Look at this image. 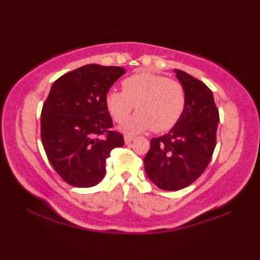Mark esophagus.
Masks as SVG:
<instances>
[{
	"label": "esophagus",
	"instance_id": "esophagus-1",
	"mask_svg": "<svg viewBox=\"0 0 260 260\" xmlns=\"http://www.w3.org/2000/svg\"><path fill=\"white\" fill-rule=\"evenodd\" d=\"M135 138L134 136H131V135H125V143L126 144H129L132 141H133Z\"/></svg>",
	"mask_w": 260,
	"mask_h": 260
}]
</instances>
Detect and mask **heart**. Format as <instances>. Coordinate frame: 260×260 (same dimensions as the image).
Masks as SVG:
<instances>
[{
  "label": "heart",
  "instance_id": "obj_1",
  "mask_svg": "<svg viewBox=\"0 0 260 260\" xmlns=\"http://www.w3.org/2000/svg\"><path fill=\"white\" fill-rule=\"evenodd\" d=\"M121 89L105 96V105L116 122H122L132 110H138L122 125L127 134H138L153 128L166 132L178 124L187 105L183 85L160 74L141 72L124 79Z\"/></svg>",
  "mask_w": 260,
  "mask_h": 260
}]
</instances>
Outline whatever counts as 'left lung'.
Masks as SVG:
<instances>
[{
  "instance_id": "8db88e82",
  "label": "left lung",
  "mask_w": 260,
  "mask_h": 260,
  "mask_svg": "<svg viewBox=\"0 0 260 260\" xmlns=\"http://www.w3.org/2000/svg\"><path fill=\"white\" fill-rule=\"evenodd\" d=\"M174 71L186 89V110L169 133L150 141L144 157L148 178L162 190H180L196 181L217 143L219 111L212 91L190 74Z\"/></svg>"
}]
</instances>
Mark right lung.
<instances>
[{
  "instance_id": "right-lung-1",
  "label": "right lung",
  "mask_w": 260,
  "mask_h": 260,
  "mask_svg": "<svg viewBox=\"0 0 260 260\" xmlns=\"http://www.w3.org/2000/svg\"><path fill=\"white\" fill-rule=\"evenodd\" d=\"M125 73L119 67L88 64L52 83L41 111V140L51 166L65 182L88 188L105 175V161L124 136L111 129L105 105L111 86Z\"/></svg>"
}]
</instances>
